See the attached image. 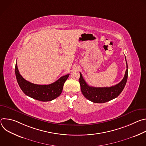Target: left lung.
<instances>
[{
	"mask_svg": "<svg viewBox=\"0 0 146 146\" xmlns=\"http://www.w3.org/2000/svg\"><path fill=\"white\" fill-rule=\"evenodd\" d=\"M125 60L127 69L123 79L118 84L110 87H94L89 86L83 78L81 73H80L79 82L83 95L89 100L98 103H105L117 98L123 90L128 79V65L126 57Z\"/></svg>",
	"mask_w": 146,
	"mask_h": 146,
	"instance_id": "1",
	"label": "left lung"
}]
</instances>
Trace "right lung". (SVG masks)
Instances as JSON below:
<instances>
[{
    "instance_id": "add662e5",
    "label": "right lung",
    "mask_w": 146,
    "mask_h": 146,
    "mask_svg": "<svg viewBox=\"0 0 146 146\" xmlns=\"http://www.w3.org/2000/svg\"><path fill=\"white\" fill-rule=\"evenodd\" d=\"M15 73L18 84L27 96L43 102L51 101L58 97L62 93L64 83L69 76V74L59 78L57 81L48 85H38L31 83L20 74L16 62Z\"/></svg>"
}]
</instances>
